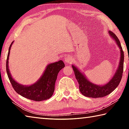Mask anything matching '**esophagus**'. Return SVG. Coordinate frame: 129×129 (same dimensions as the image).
Listing matches in <instances>:
<instances>
[{"instance_id": "1", "label": "esophagus", "mask_w": 129, "mask_h": 129, "mask_svg": "<svg viewBox=\"0 0 129 129\" xmlns=\"http://www.w3.org/2000/svg\"><path fill=\"white\" fill-rule=\"evenodd\" d=\"M73 58L71 56H67L65 57V62L67 63V64H71L72 62Z\"/></svg>"}]
</instances>
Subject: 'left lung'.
<instances>
[{
    "mask_svg": "<svg viewBox=\"0 0 129 129\" xmlns=\"http://www.w3.org/2000/svg\"><path fill=\"white\" fill-rule=\"evenodd\" d=\"M109 35L114 39L118 46L120 49V61L118 67L115 73L114 76L109 82L106 83L104 85H97L93 84L87 79L84 75L76 67L72 65L74 72H75L76 78L77 79L79 85V89L80 92L86 97L91 98H101L109 94L116 89L118 86L120 81L122 79V73L123 71V61L124 54L122 50L121 43L118 38L115 35L109 30Z\"/></svg>",
    "mask_w": 129,
    "mask_h": 129,
    "instance_id": "8db88e82",
    "label": "left lung"
}]
</instances>
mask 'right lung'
Returning a JSON list of instances; mask_svg holds the SVG:
<instances>
[{
  "label": "right lung",
  "mask_w": 129,
  "mask_h": 129,
  "mask_svg": "<svg viewBox=\"0 0 129 129\" xmlns=\"http://www.w3.org/2000/svg\"><path fill=\"white\" fill-rule=\"evenodd\" d=\"M13 42L14 41H12L10 46L6 61V71L13 88L19 94L34 101H41L49 99L53 94L58 73L60 70L65 67L64 62L60 60L57 62L48 64L43 75L38 81L29 86L23 85L13 79L8 68V59L11 47Z\"/></svg>",
  "instance_id": "obj_1"
}]
</instances>
